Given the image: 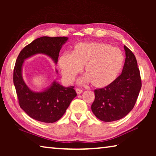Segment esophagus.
Instances as JSON below:
<instances>
[{"label":"esophagus","mask_w":156,"mask_h":156,"mask_svg":"<svg viewBox=\"0 0 156 156\" xmlns=\"http://www.w3.org/2000/svg\"><path fill=\"white\" fill-rule=\"evenodd\" d=\"M76 93H77L78 94H81L82 92H83V89H81L76 88Z\"/></svg>","instance_id":"obj_1"}]
</instances>
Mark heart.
Here are the masks:
<instances>
[{"label":"heart","instance_id":"obj_1","mask_svg":"<svg viewBox=\"0 0 156 156\" xmlns=\"http://www.w3.org/2000/svg\"><path fill=\"white\" fill-rule=\"evenodd\" d=\"M63 78L72 83L85 65L84 75L80 83L91 82L96 87L109 85L117 77L124 64V55L115 47L101 43L76 44L72 54L65 53L59 58Z\"/></svg>","mask_w":156,"mask_h":156}]
</instances>
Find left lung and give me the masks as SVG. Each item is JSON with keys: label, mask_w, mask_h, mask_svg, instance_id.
<instances>
[{"label": "left lung", "mask_w": 156, "mask_h": 156, "mask_svg": "<svg viewBox=\"0 0 156 156\" xmlns=\"http://www.w3.org/2000/svg\"><path fill=\"white\" fill-rule=\"evenodd\" d=\"M126 58L122 72L109 85L94 90L91 105L94 114L104 122H112L125 117L133 109L142 87L135 56L125 45Z\"/></svg>", "instance_id": "1"}]
</instances>
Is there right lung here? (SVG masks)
Masks as SVG:
<instances>
[{
    "label": "right lung",
    "mask_w": 156,
    "mask_h": 156,
    "mask_svg": "<svg viewBox=\"0 0 156 156\" xmlns=\"http://www.w3.org/2000/svg\"><path fill=\"white\" fill-rule=\"evenodd\" d=\"M68 38L43 36L27 44L20 52L16 61L13 80L21 109L31 118L40 122L53 123L62 118L76 96L74 87H65L54 82L44 91L34 92L25 83L22 77L24 60L36 54H44L57 63L62 45Z\"/></svg>",
    "instance_id": "add662e5"
}]
</instances>
